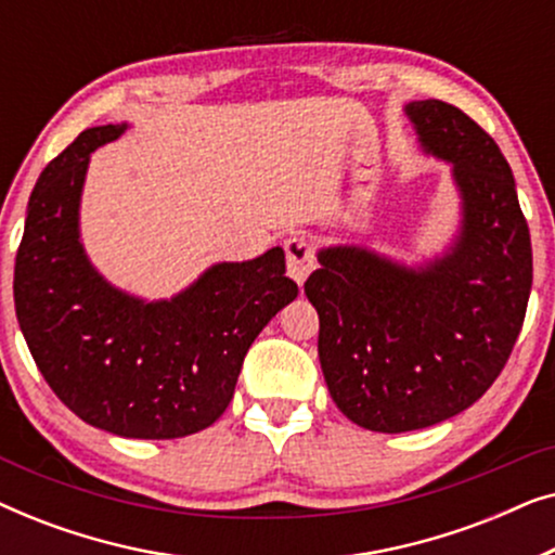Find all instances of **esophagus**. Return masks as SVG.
<instances>
[{
  "instance_id": "34e87169",
  "label": "esophagus",
  "mask_w": 555,
  "mask_h": 555,
  "mask_svg": "<svg viewBox=\"0 0 555 555\" xmlns=\"http://www.w3.org/2000/svg\"><path fill=\"white\" fill-rule=\"evenodd\" d=\"M285 257H287V275H291L295 283L302 285L310 272L315 270V253L313 242L302 234H295V237L285 240Z\"/></svg>"
}]
</instances>
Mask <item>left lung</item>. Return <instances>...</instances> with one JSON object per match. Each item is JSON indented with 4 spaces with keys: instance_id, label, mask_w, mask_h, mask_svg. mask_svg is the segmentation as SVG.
Instances as JSON below:
<instances>
[{
    "instance_id": "8db88e82",
    "label": "left lung",
    "mask_w": 555,
    "mask_h": 555,
    "mask_svg": "<svg viewBox=\"0 0 555 555\" xmlns=\"http://www.w3.org/2000/svg\"><path fill=\"white\" fill-rule=\"evenodd\" d=\"M424 154L452 164L460 232L406 268L366 247L318 253L306 295L336 406L371 431L424 429L473 406L507 363L533 285V249L498 143L444 101L404 105Z\"/></svg>"
}]
</instances>
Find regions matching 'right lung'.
I'll use <instances>...</instances> for the list:
<instances>
[{
	"mask_svg": "<svg viewBox=\"0 0 555 555\" xmlns=\"http://www.w3.org/2000/svg\"><path fill=\"white\" fill-rule=\"evenodd\" d=\"M120 126L82 131L44 166L27 204L14 262V308L29 353L63 404L128 439H177L207 429L232 401L242 361L295 300L283 247L219 262L171 300L113 287L80 242L90 154Z\"/></svg>",
	"mask_w": 555,
	"mask_h": 555,
	"instance_id": "right-lung-1",
	"label": "right lung"
}]
</instances>
